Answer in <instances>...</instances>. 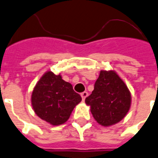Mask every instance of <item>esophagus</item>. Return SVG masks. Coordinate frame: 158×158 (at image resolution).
Masks as SVG:
<instances>
[{
    "instance_id": "esophagus-1",
    "label": "esophagus",
    "mask_w": 158,
    "mask_h": 158,
    "mask_svg": "<svg viewBox=\"0 0 158 158\" xmlns=\"http://www.w3.org/2000/svg\"><path fill=\"white\" fill-rule=\"evenodd\" d=\"M88 96V93L86 91H84L81 94V98H82V101H85V99Z\"/></svg>"
}]
</instances>
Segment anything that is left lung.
<instances>
[{
    "label": "left lung",
    "mask_w": 158,
    "mask_h": 158,
    "mask_svg": "<svg viewBox=\"0 0 158 158\" xmlns=\"http://www.w3.org/2000/svg\"><path fill=\"white\" fill-rule=\"evenodd\" d=\"M97 123L113 125L124 118L131 105L129 89L114 71H101L94 90L85 100Z\"/></svg>",
    "instance_id": "left-lung-1"
}]
</instances>
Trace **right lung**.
I'll list each match as a JSON object with an SVG mask.
<instances>
[{
	"instance_id": "add662e5",
	"label": "right lung",
	"mask_w": 158,
	"mask_h": 158,
	"mask_svg": "<svg viewBox=\"0 0 158 158\" xmlns=\"http://www.w3.org/2000/svg\"><path fill=\"white\" fill-rule=\"evenodd\" d=\"M81 101V97L74 91L73 85L52 72L40 78L31 96L35 114L52 125L65 123Z\"/></svg>"
}]
</instances>
